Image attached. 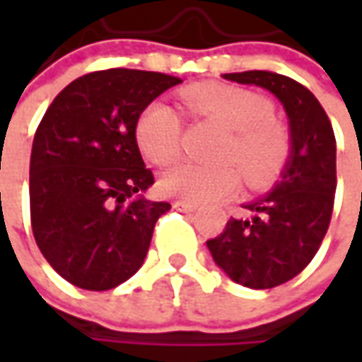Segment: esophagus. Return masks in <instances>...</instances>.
Listing matches in <instances>:
<instances>
[{"label": "esophagus", "mask_w": 362, "mask_h": 362, "mask_svg": "<svg viewBox=\"0 0 362 362\" xmlns=\"http://www.w3.org/2000/svg\"><path fill=\"white\" fill-rule=\"evenodd\" d=\"M173 207L175 209H179V211H185V214H191V211H195V209H197V205H193V203H187V202H175Z\"/></svg>", "instance_id": "obj_1"}]
</instances>
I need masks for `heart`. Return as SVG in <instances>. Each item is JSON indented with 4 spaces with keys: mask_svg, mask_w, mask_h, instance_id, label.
Returning <instances> with one entry per match:
<instances>
[{
    "mask_svg": "<svg viewBox=\"0 0 362 362\" xmlns=\"http://www.w3.org/2000/svg\"><path fill=\"white\" fill-rule=\"evenodd\" d=\"M181 98L195 119L216 120L233 131L223 160L238 163L250 185L266 187L284 173L292 159V141L274 120V106L266 96L226 84H197L185 88ZM134 139L146 159L165 167L181 153L183 119L171 105L155 100L139 115ZM240 167L179 163L160 177V191L193 205L223 202L240 189Z\"/></svg>",
    "mask_w": 362,
    "mask_h": 362,
    "instance_id": "1",
    "label": "heart"
}]
</instances>
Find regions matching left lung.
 Returning a JSON list of instances; mask_svg holds the SVG:
<instances>
[{
  "label": "left lung",
  "mask_w": 362,
  "mask_h": 362,
  "mask_svg": "<svg viewBox=\"0 0 362 362\" xmlns=\"http://www.w3.org/2000/svg\"><path fill=\"white\" fill-rule=\"evenodd\" d=\"M223 78L270 90L290 124L292 159L282 179L270 193L243 205L252 217H231L226 230L207 242L216 264L233 282L266 290L298 276L327 235L337 191V141L325 108L296 80L266 70Z\"/></svg>",
  "instance_id": "obj_1"
}]
</instances>
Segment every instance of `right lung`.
<instances>
[{
    "mask_svg": "<svg viewBox=\"0 0 362 362\" xmlns=\"http://www.w3.org/2000/svg\"><path fill=\"white\" fill-rule=\"evenodd\" d=\"M181 78L110 68L76 78L48 106L30 159L32 231L48 264L84 290H110L145 262L171 209L134 139L139 115Z\"/></svg>",
    "mask_w": 362,
    "mask_h": 362,
    "instance_id": "obj_1",
    "label": "right lung"
}]
</instances>
